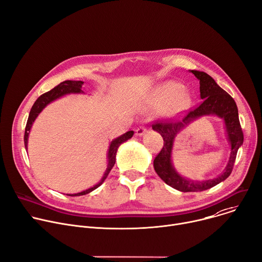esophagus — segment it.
Segmentation results:
<instances>
[{"instance_id": "esophagus-1", "label": "esophagus", "mask_w": 262, "mask_h": 262, "mask_svg": "<svg viewBox=\"0 0 262 262\" xmlns=\"http://www.w3.org/2000/svg\"><path fill=\"white\" fill-rule=\"evenodd\" d=\"M146 127L144 126H139L137 129H136V135L137 136H143L145 133H146Z\"/></svg>"}]
</instances>
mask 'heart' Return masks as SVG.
Listing matches in <instances>:
<instances>
[{
    "instance_id": "obj_1",
    "label": "heart",
    "mask_w": 262,
    "mask_h": 262,
    "mask_svg": "<svg viewBox=\"0 0 262 262\" xmlns=\"http://www.w3.org/2000/svg\"><path fill=\"white\" fill-rule=\"evenodd\" d=\"M181 91L182 85L174 81H169L162 84L158 92V98L160 103L166 104L170 102L168 111L171 113L183 110L187 105L188 99L186 94Z\"/></svg>"
}]
</instances>
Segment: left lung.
Here are the masks:
<instances>
[{"mask_svg": "<svg viewBox=\"0 0 262 262\" xmlns=\"http://www.w3.org/2000/svg\"><path fill=\"white\" fill-rule=\"evenodd\" d=\"M190 72H192L200 80V92L203 101L195 108L184 114L181 119L161 120L152 124V129L158 132L164 140L163 148L154 160L155 170L166 184L182 192L204 191L225 181L231 174L237 150L244 143V133L234 99L207 73L195 70H191ZM207 114H215L224 120L231 145V155L226 168L221 176L213 180L195 182L185 179L176 172L172 165L171 152L175 136L195 118Z\"/></svg>", "mask_w": 262, "mask_h": 262, "instance_id": "left-lung-1", "label": "left lung"}]
</instances>
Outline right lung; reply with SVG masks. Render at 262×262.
I'll use <instances>...</instances> for the list:
<instances>
[{"instance_id": "right-lung-1", "label": "right lung", "mask_w": 262, "mask_h": 262, "mask_svg": "<svg viewBox=\"0 0 262 262\" xmlns=\"http://www.w3.org/2000/svg\"><path fill=\"white\" fill-rule=\"evenodd\" d=\"M83 85V81H74V80H66L61 83H59L58 85H56L54 89H52L51 91L47 92L42 95H40V96L36 99V101L34 102L33 106L31 107V111H30V114H29V117H28V121H27V124H26V128H25V136H24V142H25V147L27 148V144H28V136H29V132L31 129V126L34 122V120L36 119V117L38 116V114L48 105L50 102L56 100L57 98H60L61 96H63V95H67V94H79V93H83L81 88ZM134 135V132L133 130H129L125 134H123L122 136L116 138L115 140L112 141V143L110 145V148H108V152H107V159H108V163H107V168L102 177V179L100 180V182L98 184L95 185L94 187L92 188H89L86 190H84V191L82 192H79V193H75V194H68L70 196H79V195H84V194H88L90 192H92L93 190H95L96 188H98L103 182L104 180L107 178L110 171L112 170L113 166L115 165V162H116V154H117V150L119 148V146H120L122 143H124L125 141H127L128 139H130Z\"/></svg>"}]
</instances>
